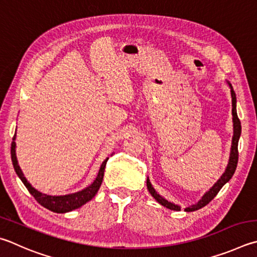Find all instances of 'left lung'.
<instances>
[{"label": "left lung", "instance_id": "8db88e82", "mask_svg": "<svg viewBox=\"0 0 257 257\" xmlns=\"http://www.w3.org/2000/svg\"><path fill=\"white\" fill-rule=\"evenodd\" d=\"M228 85L230 87V93H231V105H232V109H231V114H232V125H234V135H232V141H231V148H230V156H229V161H228V165L226 167V171L223 172V174L221 175L220 179H219L214 185L212 186L211 189H210L208 192L204 193L203 197L201 198V200L198 203L192 204V206H190L188 208H185V211L191 212V211H195V210H199L203 208L204 206H207V204L211 201V200L216 197L218 194L219 191L222 188L223 185H225L228 181H229L232 175H234L235 171H236V167H237V163H238V141H239V137H240V133H241V125H240V121L238 119V115H237V110H236V94L234 92V88H232L231 84L229 82H227ZM147 189L149 191V193L152 194V197L156 200V201L162 204V206L166 207L167 209H171V210H175V211H180L181 207L177 206L175 203H172L170 201H167L166 199H164L162 197V195L158 194L155 189L153 188V185L151 182H149V179L147 177Z\"/></svg>", "mask_w": 257, "mask_h": 257}]
</instances>
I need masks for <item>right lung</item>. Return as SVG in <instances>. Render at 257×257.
Wrapping results in <instances>:
<instances>
[{
    "instance_id": "obj_1",
    "label": "right lung",
    "mask_w": 257,
    "mask_h": 257,
    "mask_svg": "<svg viewBox=\"0 0 257 257\" xmlns=\"http://www.w3.org/2000/svg\"><path fill=\"white\" fill-rule=\"evenodd\" d=\"M15 141H16V134H15V137H13V142L11 144V158H12L13 167H15L16 173L18 174L19 177H20L22 183L26 185V188L28 189V191H29L30 194L34 195V198L41 204V206L45 207L46 209L50 210V211H53V212L65 213V212H69V211H72V210H75L77 208L82 207L83 204H85L86 202L90 201V200H92V198H94V195L97 193V191H99V189H100L102 180H103L104 169H105L106 162H108L109 158H106V160L102 163L96 179L94 180V182H93L91 185H88L87 188H85L82 191H78V192L72 193V194L48 195V194H44V193L39 192L38 190H36L34 186H32L29 182L27 181L25 175H23L20 166H19V164H18Z\"/></svg>"
}]
</instances>
